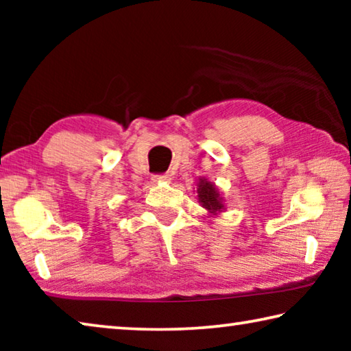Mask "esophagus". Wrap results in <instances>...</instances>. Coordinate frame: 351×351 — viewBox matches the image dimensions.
I'll use <instances>...</instances> for the list:
<instances>
[{
  "instance_id": "34e87169",
  "label": "esophagus",
  "mask_w": 351,
  "mask_h": 351,
  "mask_svg": "<svg viewBox=\"0 0 351 351\" xmlns=\"http://www.w3.org/2000/svg\"><path fill=\"white\" fill-rule=\"evenodd\" d=\"M154 181H170L171 180V175L170 173H158L153 176Z\"/></svg>"
}]
</instances>
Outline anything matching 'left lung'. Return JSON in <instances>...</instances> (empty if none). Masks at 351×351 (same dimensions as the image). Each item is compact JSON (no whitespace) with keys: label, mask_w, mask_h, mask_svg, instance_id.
I'll return each instance as SVG.
<instances>
[{"label":"left lung","mask_w":351,"mask_h":351,"mask_svg":"<svg viewBox=\"0 0 351 351\" xmlns=\"http://www.w3.org/2000/svg\"><path fill=\"white\" fill-rule=\"evenodd\" d=\"M198 197H199V201L201 203H203V206L206 207V209H209V210H213V212H217L218 209H221L223 207V204L219 203V197H218V193H217V190H215V187L212 186L210 182H207V181H199V184H198Z\"/></svg>","instance_id":"8db88e82"}]
</instances>
